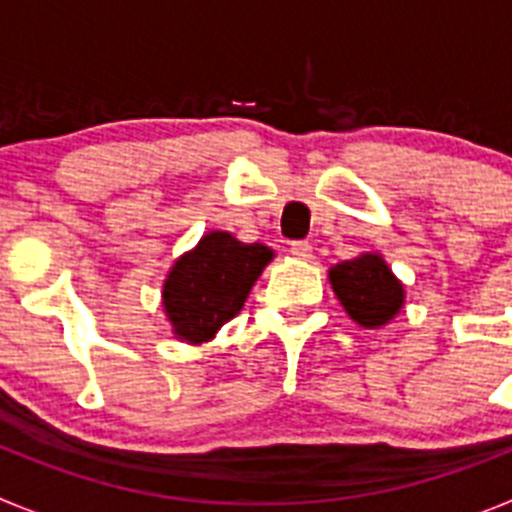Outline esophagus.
Masks as SVG:
<instances>
[{"mask_svg":"<svg viewBox=\"0 0 512 512\" xmlns=\"http://www.w3.org/2000/svg\"><path fill=\"white\" fill-rule=\"evenodd\" d=\"M289 253H292L295 259H310L312 246L307 241H295V243H289Z\"/></svg>","mask_w":512,"mask_h":512,"instance_id":"1","label":"esophagus"}]
</instances>
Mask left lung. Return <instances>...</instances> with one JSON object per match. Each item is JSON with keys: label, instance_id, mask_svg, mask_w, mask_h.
I'll return each mask as SVG.
<instances>
[{"label": "left lung", "instance_id": "8db88e82", "mask_svg": "<svg viewBox=\"0 0 512 512\" xmlns=\"http://www.w3.org/2000/svg\"><path fill=\"white\" fill-rule=\"evenodd\" d=\"M333 292L351 320L364 328L387 325L405 305V289L379 253L341 261L328 271Z\"/></svg>", "mask_w": 512, "mask_h": 512}]
</instances>
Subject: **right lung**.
Segmentation results:
<instances>
[{"label":"right lung","instance_id":"right-lung-1","mask_svg":"<svg viewBox=\"0 0 512 512\" xmlns=\"http://www.w3.org/2000/svg\"><path fill=\"white\" fill-rule=\"evenodd\" d=\"M274 259L264 243H241L230 233L212 230L176 259L164 282V310L174 336L205 343L241 312L261 271Z\"/></svg>","mask_w":512,"mask_h":512}]
</instances>
